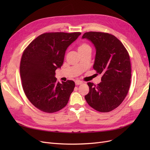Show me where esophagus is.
<instances>
[{
    "label": "esophagus",
    "instance_id": "esophagus-1",
    "mask_svg": "<svg viewBox=\"0 0 150 150\" xmlns=\"http://www.w3.org/2000/svg\"><path fill=\"white\" fill-rule=\"evenodd\" d=\"M75 84H76V85H80V84H83V82L81 81H80V80H76V81H75Z\"/></svg>",
    "mask_w": 150,
    "mask_h": 150
}]
</instances>
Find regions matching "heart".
Segmentation results:
<instances>
[{
    "instance_id": "b5f03b06",
    "label": "heart",
    "mask_w": 150,
    "mask_h": 150,
    "mask_svg": "<svg viewBox=\"0 0 150 150\" xmlns=\"http://www.w3.org/2000/svg\"><path fill=\"white\" fill-rule=\"evenodd\" d=\"M87 49H91V47L88 44H86V43H83L82 44H81L78 47L79 51H85V50H87Z\"/></svg>"
}]
</instances>
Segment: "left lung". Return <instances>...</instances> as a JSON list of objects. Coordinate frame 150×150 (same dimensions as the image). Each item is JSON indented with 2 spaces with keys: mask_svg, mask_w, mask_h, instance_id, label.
<instances>
[{
  "mask_svg": "<svg viewBox=\"0 0 150 150\" xmlns=\"http://www.w3.org/2000/svg\"><path fill=\"white\" fill-rule=\"evenodd\" d=\"M82 39L93 44V69L102 74L100 83H88L89 91L85 99L96 111L110 112L120 105L128 93L131 77L128 52L118 39L108 33L88 32Z\"/></svg>",
  "mask_w": 150,
  "mask_h": 150,
  "instance_id": "1",
  "label": "left lung"
}]
</instances>
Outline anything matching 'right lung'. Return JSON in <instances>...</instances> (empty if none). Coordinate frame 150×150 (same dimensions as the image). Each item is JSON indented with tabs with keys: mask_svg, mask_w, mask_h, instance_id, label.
<instances>
[{
	"mask_svg": "<svg viewBox=\"0 0 150 150\" xmlns=\"http://www.w3.org/2000/svg\"><path fill=\"white\" fill-rule=\"evenodd\" d=\"M81 33H49L33 40L22 56V88L30 102L40 111L54 112L64 108L75 87L73 81L57 82L55 71L62 66L66 49Z\"/></svg>",
	"mask_w": 150,
	"mask_h": 150,
	"instance_id": "right-lung-1",
	"label": "right lung"
}]
</instances>
